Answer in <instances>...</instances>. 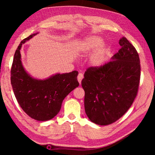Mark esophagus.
<instances>
[{"label": "esophagus", "instance_id": "1", "mask_svg": "<svg viewBox=\"0 0 155 155\" xmlns=\"http://www.w3.org/2000/svg\"><path fill=\"white\" fill-rule=\"evenodd\" d=\"M83 74L79 73L78 74V82L79 83V85H81V80L83 79Z\"/></svg>", "mask_w": 155, "mask_h": 155}]
</instances>
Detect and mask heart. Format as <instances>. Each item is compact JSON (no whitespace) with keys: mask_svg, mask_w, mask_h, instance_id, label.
Wrapping results in <instances>:
<instances>
[{"mask_svg":"<svg viewBox=\"0 0 155 155\" xmlns=\"http://www.w3.org/2000/svg\"><path fill=\"white\" fill-rule=\"evenodd\" d=\"M104 39L101 37L92 35L84 39L79 45V52L81 55H90L94 52L91 63L94 67H100L105 61V50L101 46Z\"/></svg>","mask_w":155,"mask_h":155,"instance_id":"1","label":"heart"}]
</instances>
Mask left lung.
Wrapping results in <instances>:
<instances>
[{
	"instance_id": "left-lung-1",
	"label": "left lung",
	"mask_w": 155,
	"mask_h": 155,
	"mask_svg": "<svg viewBox=\"0 0 155 155\" xmlns=\"http://www.w3.org/2000/svg\"><path fill=\"white\" fill-rule=\"evenodd\" d=\"M119 44L121 48L111 61L87 69L81 81L86 114L97 125H107L120 119L137 95L141 70L138 54L125 37Z\"/></svg>"
}]
</instances>
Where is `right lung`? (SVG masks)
Segmentation results:
<instances>
[{
	"instance_id": "add662e5",
	"label": "right lung",
	"mask_w": 155,
	"mask_h": 155,
	"mask_svg": "<svg viewBox=\"0 0 155 155\" xmlns=\"http://www.w3.org/2000/svg\"><path fill=\"white\" fill-rule=\"evenodd\" d=\"M37 34L23 39L17 48L11 70V83L22 110L35 120L47 121L59 113L65 97L79 86L78 72L58 73L44 79L31 76L23 67L20 50L22 44Z\"/></svg>"
}]
</instances>
